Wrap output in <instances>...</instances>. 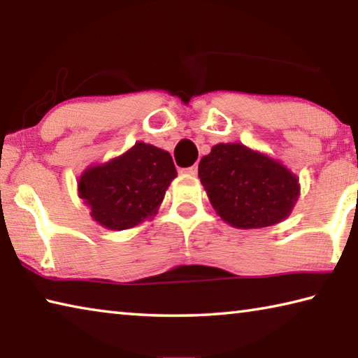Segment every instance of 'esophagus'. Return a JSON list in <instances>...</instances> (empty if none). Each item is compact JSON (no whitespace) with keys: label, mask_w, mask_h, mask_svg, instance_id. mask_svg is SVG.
<instances>
[{"label":"esophagus","mask_w":358,"mask_h":358,"mask_svg":"<svg viewBox=\"0 0 358 358\" xmlns=\"http://www.w3.org/2000/svg\"><path fill=\"white\" fill-rule=\"evenodd\" d=\"M183 172H185V173H189V175H196V173H197V166L194 164V166H191V167H186V169H183Z\"/></svg>","instance_id":"esophagus-1"}]
</instances>
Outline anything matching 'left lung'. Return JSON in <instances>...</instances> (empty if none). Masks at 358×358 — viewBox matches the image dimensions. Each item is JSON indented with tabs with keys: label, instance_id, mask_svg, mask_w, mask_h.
Returning a JSON list of instances; mask_svg holds the SVG:
<instances>
[{
	"label": "left lung",
	"instance_id": "left-lung-1",
	"mask_svg": "<svg viewBox=\"0 0 358 358\" xmlns=\"http://www.w3.org/2000/svg\"><path fill=\"white\" fill-rule=\"evenodd\" d=\"M199 177L217 215L240 229L281 222L300 192L294 173L241 143L211 148L199 162Z\"/></svg>",
	"mask_w": 358,
	"mask_h": 358
}]
</instances>
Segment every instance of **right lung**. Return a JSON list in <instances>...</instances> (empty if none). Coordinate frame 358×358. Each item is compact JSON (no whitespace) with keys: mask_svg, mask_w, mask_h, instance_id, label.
<instances>
[{"mask_svg":"<svg viewBox=\"0 0 358 358\" xmlns=\"http://www.w3.org/2000/svg\"><path fill=\"white\" fill-rule=\"evenodd\" d=\"M175 177L177 169L167 151L138 142L123 156L85 171L78 196L101 226L124 230L156 213Z\"/></svg>","mask_w":358,"mask_h":358,"instance_id":"add662e5","label":"right lung"}]
</instances>
